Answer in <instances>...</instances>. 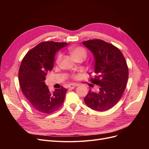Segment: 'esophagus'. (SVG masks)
<instances>
[{
	"label": "esophagus",
	"mask_w": 149,
	"mask_h": 149,
	"mask_svg": "<svg viewBox=\"0 0 149 149\" xmlns=\"http://www.w3.org/2000/svg\"><path fill=\"white\" fill-rule=\"evenodd\" d=\"M76 86H77V85H76L74 83H71V84L68 85V88L71 89H74Z\"/></svg>",
	"instance_id": "1"
}]
</instances>
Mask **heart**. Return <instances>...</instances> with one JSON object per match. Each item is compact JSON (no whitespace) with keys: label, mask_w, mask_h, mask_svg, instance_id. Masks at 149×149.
Returning <instances> with one entry per match:
<instances>
[{"label":"heart","mask_w":149,"mask_h":149,"mask_svg":"<svg viewBox=\"0 0 149 149\" xmlns=\"http://www.w3.org/2000/svg\"><path fill=\"white\" fill-rule=\"evenodd\" d=\"M68 52L70 54L71 57L73 58L74 60L79 59V58H82L84 59L86 57L87 55V52L86 49L82 47H70L68 48ZM61 56L60 54H59L56 57V63H59L61 60Z\"/></svg>","instance_id":"1"}]
</instances>
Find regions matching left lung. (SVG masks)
<instances>
[{"label":"left lung","mask_w":149,"mask_h":149,"mask_svg":"<svg viewBox=\"0 0 149 149\" xmlns=\"http://www.w3.org/2000/svg\"><path fill=\"white\" fill-rule=\"evenodd\" d=\"M94 56V75L89 81L100 86L99 92L89 90L84 101L91 109L105 111L114 107L123 95L127 86L129 70L120 49L100 39L83 42Z\"/></svg>","instance_id":"1"}]
</instances>
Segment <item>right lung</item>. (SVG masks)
<instances>
[{"label": "right lung", "mask_w": 149, "mask_h": 149, "mask_svg": "<svg viewBox=\"0 0 149 149\" xmlns=\"http://www.w3.org/2000/svg\"><path fill=\"white\" fill-rule=\"evenodd\" d=\"M67 43L47 41L40 43L26 53L19 71L22 91L35 110L52 114L64 102L67 89L61 87L51 93L44 83L47 71L53 69L57 51Z\"/></svg>", "instance_id": "obj_1"}]
</instances>
